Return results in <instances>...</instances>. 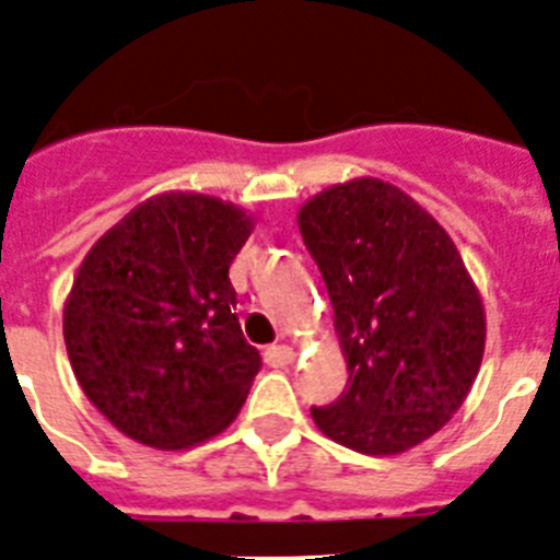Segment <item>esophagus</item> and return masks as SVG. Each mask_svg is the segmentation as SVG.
I'll return each instance as SVG.
<instances>
[{
	"instance_id": "obj_1",
	"label": "esophagus",
	"mask_w": 560,
	"mask_h": 560,
	"mask_svg": "<svg viewBox=\"0 0 560 560\" xmlns=\"http://www.w3.org/2000/svg\"><path fill=\"white\" fill-rule=\"evenodd\" d=\"M292 360H295V351H292L290 346H268V349H265V362H268L270 368H284L290 365Z\"/></svg>"
}]
</instances>
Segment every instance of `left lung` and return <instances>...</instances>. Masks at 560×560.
Returning a JSON list of instances; mask_svg holds the SVG:
<instances>
[{
  "mask_svg": "<svg viewBox=\"0 0 560 560\" xmlns=\"http://www.w3.org/2000/svg\"><path fill=\"white\" fill-rule=\"evenodd\" d=\"M324 273L349 385L312 407L331 441L387 457L435 435L486 351V306L452 236L399 186L362 175L299 209Z\"/></svg>",
  "mask_w": 560,
  "mask_h": 560,
  "instance_id": "1",
  "label": "left lung"
}]
</instances>
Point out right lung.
Wrapping results in <instances>:
<instances>
[{
  "instance_id": "1",
  "label": "right lung",
  "mask_w": 560,
  "mask_h": 560,
  "mask_svg": "<svg viewBox=\"0 0 560 560\" xmlns=\"http://www.w3.org/2000/svg\"><path fill=\"white\" fill-rule=\"evenodd\" d=\"M254 214L200 192H161L110 225L63 304L72 371L130 441L189 450L243 410L259 351L236 317L229 268Z\"/></svg>"
}]
</instances>
